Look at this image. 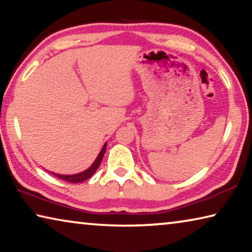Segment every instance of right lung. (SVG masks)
Segmentation results:
<instances>
[{
  "mask_svg": "<svg viewBox=\"0 0 252 252\" xmlns=\"http://www.w3.org/2000/svg\"><path fill=\"white\" fill-rule=\"evenodd\" d=\"M105 150H106V143L104 144L103 148H102V150L100 151L99 156H97L95 161L93 162V164L91 165L90 168H89L88 170H85V171H83V172L72 174V176H63V174H58V173H53V174L57 178L61 179V180H64V181L71 182V183H79V182H83L85 180H88L89 178H91L93 174H94V172L96 171L97 168H99L101 161H102V159H103Z\"/></svg>",
  "mask_w": 252,
  "mask_h": 252,
  "instance_id": "1",
  "label": "right lung"
}]
</instances>
